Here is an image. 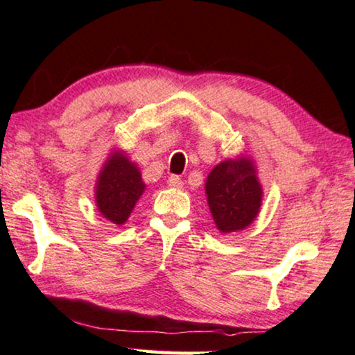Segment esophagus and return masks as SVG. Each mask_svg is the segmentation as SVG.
<instances>
[{
	"label": "esophagus",
	"mask_w": 355,
	"mask_h": 355,
	"mask_svg": "<svg viewBox=\"0 0 355 355\" xmlns=\"http://www.w3.org/2000/svg\"><path fill=\"white\" fill-rule=\"evenodd\" d=\"M167 183H168V187H172V188H182V185H183L182 178L178 177V175H170Z\"/></svg>",
	"instance_id": "1"
}]
</instances>
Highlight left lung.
<instances>
[{
	"label": "left lung",
	"instance_id": "left-lung-1",
	"mask_svg": "<svg viewBox=\"0 0 355 355\" xmlns=\"http://www.w3.org/2000/svg\"><path fill=\"white\" fill-rule=\"evenodd\" d=\"M206 195L220 232H235L252 224L263 196L252 160L240 157L216 165L207 177Z\"/></svg>",
	"mask_w": 355,
	"mask_h": 355
}]
</instances>
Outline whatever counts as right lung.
Here are the masks:
<instances>
[{
	"mask_svg": "<svg viewBox=\"0 0 355 355\" xmlns=\"http://www.w3.org/2000/svg\"><path fill=\"white\" fill-rule=\"evenodd\" d=\"M144 191V183L135 164L126 155L115 154L98 175L97 206L101 214L113 224H123Z\"/></svg>",
	"mask_w": 355,
	"mask_h": 355,
	"instance_id": "1",
	"label": "right lung"
}]
</instances>
